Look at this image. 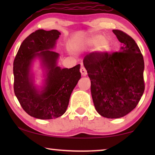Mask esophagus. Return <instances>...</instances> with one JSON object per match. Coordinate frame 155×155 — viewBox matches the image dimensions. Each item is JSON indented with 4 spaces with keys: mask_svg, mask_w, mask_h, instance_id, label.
<instances>
[{
    "mask_svg": "<svg viewBox=\"0 0 155 155\" xmlns=\"http://www.w3.org/2000/svg\"><path fill=\"white\" fill-rule=\"evenodd\" d=\"M80 72L81 73V74L84 76V77H85V76H87V70H86V69L84 66H81V69H80Z\"/></svg>",
    "mask_w": 155,
    "mask_h": 155,
    "instance_id": "esophagus-1",
    "label": "esophagus"
}]
</instances>
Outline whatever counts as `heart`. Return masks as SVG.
<instances>
[{"mask_svg": "<svg viewBox=\"0 0 155 155\" xmlns=\"http://www.w3.org/2000/svg\"><path fill=\"white\" fill-rule=\"evenodd\" d=\"M86 45L90 47L95 46L96 51L101 53H104L111 48V41L107 37H103L101 35H93L87 38Z\"/></svg>", "mask_w": 155, "mask_h": 155, "instance_id": "heart-1", "label": "heart"}]
</instances>
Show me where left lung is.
<instances>
[{"label":"left lung","instance_id":"obj_1","mask_svg":"<svg viewBox=\"0 0 155 155\" xmlns=\"http://www.w3.org/2000/svg\"><path fill=\"white\" fill-rule=\"evenodd\" d=\"M122 46L110 54L93 52L83 59L91 80L96 110L107 118H119L134 109L142 96L144 61L135 40L120 30H113Z\"/></svg>","mask_w":155,"mask_h":155}]
</instances>
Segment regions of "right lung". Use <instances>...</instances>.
<instances>
[{"label": "right lung", "mask_w": 155, "mask_h": 155, "mask_svg": "<svg viewBox=\"0 0 155 155\" xmlns=\"http://www.w3.org/2000/svg\"><path fill=\"white\" fill-rule=\"evenodd\" d=\"M59 35L57 30L35 31L22 41L14 59L15 95L22 109L35 118L50 120L61 116L81 78L80 64L70 69L57 66L59 54L51 50ZM36 57L41 59L46 73L41 91L34 85L30 73L31 64Z\"/></svg>", "instance_id": "add662e5"}]
</instances>
